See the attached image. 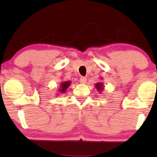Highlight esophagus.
<instances>
[{
	"mask_svg": "<svg viewBox=\"0 0 157 157\" xmlns=\"http://www.w3.org/2000/svg\"><path fill=\"white\" fill-rule=\"evenodd\" d=\"M86 77H83V76H81V78H80V83H86Z\"/></svg>",
	"mask_w": 157,
	"mask_h": 157,
	"instance_id": "obj_1",
	"label": "esophagus"
}]
</instances>
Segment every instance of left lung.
Returning <instances> with one entry per match:
<instances>
[{"label":"left lung","instance_id":"8db88e82","mask_svg":"<svg viewBox=\"0 0 157 157\" xmlns=\"http://www.w3.org/2000/svg\"><path fill=\"white\" fill-rule=\"evenodd\" d=\"M95 87H96V90H97V91H98V92L102 91L103 90H104V83H103L102 82L96 83Z\"/></svg>","mask_w":157,"mask_h":157}]
</instances>
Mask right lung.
<instances>
[{
	"mask_svg": "<svg viewBox=\"0 0 157 157\" xmlns=\"http://www.w3.org/2000/svg\"><path fill=\"white\" fill-rule=\"evenodd\" d=\"M71 83V81H62V82L60 83V86L59 87V89H58V91H59V93H61V94L65 93L68 88L69 87Z\"/></svg>",
	"mask_w": 157,
	"mask_h": 157,
	"instance_id": "obj_1",
	"label": "right lung"
}]
</instances>
